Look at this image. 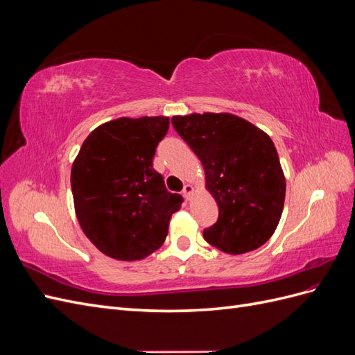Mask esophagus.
<instances>
[{"label": "esophagus", "instance_id": "34e87169", "mask_svg": "<svg viewBox=\"0 0 355 355\" xmlns=\"http://www.w3.org/2000/svg\"><path fill=\"white\" fill-rule=\"evenodd\" d=\"M184 197L187 198V200H189L191 198V196H192V192H194V187H192L191 184H185V187H184Z\"/></svg>", "mask_w": 355, "mask_h": 355}]
</instances>
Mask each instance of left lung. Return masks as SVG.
<instances>
[{
	"instance_id": "1",
	"label": "left lung",
	"mask_w": 355,
	"mask_h": 355,
	"mask_svg": "<svg viewBox=\"0 0 355 355\" xmlns=\"http://www.w3.org/2000/svg\"><path fill=\"white\" fill-rule=\"evenodd\" d=\"M178 135L200 158L206 188L218 202V222L202 237L228 254L256 250L280 222L286 179L271 137L228 112L171 118Z\"/></svg>"
}]
</instances>
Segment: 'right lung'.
<instances>
[{
	"label": "right lung",
	"mask_w": 355,
	"mask_h": 355,
	"mask_svg": "<svg viewBox=\"0 0 355 355\" xmlns=\"http://www.w3.org/2000/svg\"><path fill=\"white\" fill-rule=\"evenodd\" d=\"M168 116L116 118L87 136L71 170L75 213L98 249L118 261L144 259L163 245L184 198L153 167Z\"/></svg>",
	"instance_id": "add662e5"
}]
</instances>
